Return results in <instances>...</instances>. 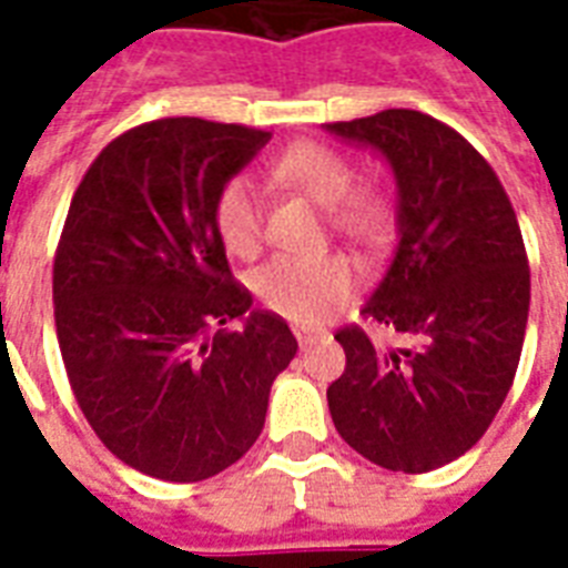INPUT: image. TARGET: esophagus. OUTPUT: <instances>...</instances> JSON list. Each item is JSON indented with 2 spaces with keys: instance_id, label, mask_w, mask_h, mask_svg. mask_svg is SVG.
Returning a JSON list of instances; mask_svg holds the SVG:
<instances>
[{
  "instance_id": "esophagus-1",
  "label": "esophagus",
  "mask_w": 568,
  "mask_h": 568,
  "mask_svg": "<svg viewBox=\"0 0 568 568\" xmlns=\"http://www.w3.org/2000/svg\"><path fill=\"white\" fill-rule=\"evenodd\" d=\"M294 336H297L301 347H310L312 342H315V336H312V333L306 327H294Z\"/></svg>"
}]
</instances>
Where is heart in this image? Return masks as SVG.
I'll return each mask as SVG.
<instances>
[{"label": "heart", "mask_w": 568, "mask_h": 568, "mask_svg": "<svg viewBox=\"0 0 568 568\" xmlns=\"http://www.w3.org/2000/svg\"><path fill=\"white\" fill-rule=\"evenodd\" d=\"M274 180L324 209V221L359 247L386 244L395 230V200L379 185H356V168L324 144L288 146L274 162ZM214 232L232 256L253 258L265 239V200L250 176H232L212 205ZM356 288V271L345 256H276L253 276V292L283 318L315 324L345 306Z\"/></svg>", "instance_id": "heart-1"}]
</instances>
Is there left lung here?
Listing matches in <instances>:
<instances>
[{
  "label": "left lung",
  "mask_w": 568,
  "mask_h": 568,
  "mask_svg": "<svg viewBox=\"0 0 568 568\" xmlns=\"http://www.w3.org/2000/svg\"><path fill=\"white\" fill-rule=\"evenodd\" d=\"M386 155L397 180V250L359 315L404 336L377 347L336 333L345 372L327 388L338 436L388 471L422 475L480 442L519 368L530 267L519 221L484 155L413 109L327 123Z\"/></svg>",
  "instance_id": "obj_1"
}]
</instances>
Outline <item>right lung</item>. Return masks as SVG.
<instances>
[{
	"instance_id": "right-lung-1",
	"label": "right lung",
	"mask_w": 568,
	"mask_h": 568,
	"mask_svg": "<svg viewBox=\"0 0 568 568\" xmlns=\"http://www.w3.org/2000/svg\"><path fill=\"white\" fill-rule=\"evenodd\" d=\"M271 132L162 118L118 135L79 182L52 265L55 333L79 409L135 471L196 484L265 427L297 338L250 312L212 205Z\"/></svg>"
}]
</instances>
